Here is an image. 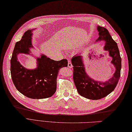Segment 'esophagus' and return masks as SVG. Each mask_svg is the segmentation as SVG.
<instances>
[{"label":"esophagus","mask_w":132,"mask_h":132,"mask_svg":"<svg viewBox=\"0 0 132 132\" xmlns=\"http://www.w3.org/2000/svg\"><path fill=\"white\" fill-rule=\"evenodd\" d=\"M68 67H69V68H72V67H73V65H72V64L71 62H70V60H68Z\"/></svg>","instance_id":"esophagus-1"}]
</instances>
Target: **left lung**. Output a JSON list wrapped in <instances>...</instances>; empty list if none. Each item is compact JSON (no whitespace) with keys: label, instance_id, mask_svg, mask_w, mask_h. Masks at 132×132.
<instances>
[{"label":"left lung","instance_id":"1","mask_svg":"<svg viewBox=\"0 0 132 132\" xmlns=\"http://www.w3.org/2000/svg\"><path fill=\"white\" fill-rule=\"evenodd\" d=\"M99 37L96 41H105L104 50L112 57L111 63L115 67V72L110 79L106 82L97 81L90 78L85 71L82 56L76 55L71 60L73 66V81L78 94L88 99L104 98L114 90L119 82L121 68V59L116 42L112 39L108 30L97 26Z\"/></svg>","mask_w":132,"mask_h":132}]
</instances>
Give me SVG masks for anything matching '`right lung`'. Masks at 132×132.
<instances>
[{"label":"right lung","instance_id":"add662e5","mask_svg":"<svg viewBox=\"0 0 132 132\" xmlns=\"http://www.w3.org/2000/svg\"><path fill=\"white\" fill-rule=\"evenodd\" d=\"M32 30H28L22 39L15 43L11 60V73L13 82L17 90L26 97L40 99L50 97L56 91V79L60 68L68 66L65 59L59 61L51 59L42 54L37 58V67L35 69H27L19 62V54H29Z\"/></svg>","mask_w":132,"mask_h":132}]
</instances>
